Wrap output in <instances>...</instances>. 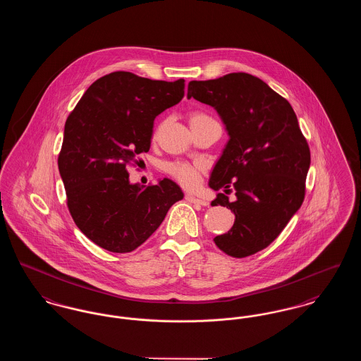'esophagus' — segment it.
<instances>
[{"label": "esophagus", "mask_w": 361, "mask_h": 361, "mask_svg": "<svg viewBox=\"0 0 361 361\" xmlns=\"http://www.w3.org/2000/svg\"><path fill=\"white\" fill-rule=\"evenodd\" d=\"M185 199L190 202V203H195V204H200V206H208V202L204 199H200V197H196L193 195H187Z\"/></svg>", "instance_id": "1"}]
</instances>
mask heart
<instances>
[{"label":"heart","instance_id":"b5f03b06","mask_svg":"<svg viewBox=\"0 0 361 361\" xmlns=\"http://www.w3.org/2000/svg\"><path fill=\"white\" fill-rule=\"evenodd\" d=\"M208 118L204 114H193L190 116V123L202 121ZM166 171L172 174L173 177L184 187L187 188H196L200 183V172L202 165L200 164H189V162H172L166 165Z\"/></svg>","mask_w":361,"mask_h":361}]
</instances>
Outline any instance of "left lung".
Instances as JSON below:
<instances>
[{"mask_svg":"<svg viewBox=\"0 0 361 361\" xmlns=\"http://www.w3.org/2000/svg\"><path fill=\"white\" fill-rule=\"evenodd\" d=\"M187 97L212 106L228 134L208 185L227 192L233 183L237 199L218 193L211 206L230 208L235 221L214 242L231 257L252 256L272 243L302 206L309 145L291 104L252 74L190 81Z\"/></svg>","mask_w":361,"mask_h":361,"instance_id":"left-lung-1","label":"left lung"}]
</instances>
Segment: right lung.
I'll return each instance as SVG.
<instances>
[{
	"mask_svg": "<svg viewBox=\"0 0 361 361\" xmlns=\"http://www.w3.org/2000/svg\"><path fill=\"white\" fill-rule=\"evenodd\" d=\"M184 87V80L115 71L87 87L66 121L58 168L70 214L108 252L135 250L184 197L169 178L145 188L131 184L127 171L137 155L149 152L155 116L180 103Z\"/></svg>",
	"mask_w": 361,
	"mask_h": 361,
	"instance_id": "right-lung-1",
	"label": "right lung"
}]
</instances>
